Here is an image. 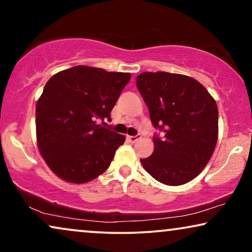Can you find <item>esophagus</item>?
Segmentation results:
<instances>
[{"instance_id": "1", "label": "esophagus", "mask_w": 252, "mask_h": 252, "mask_svg": "<svg viewBox=\"0 0 252 252\" xmlns=\"http://www.w3.org/2000/svg\"><path fill=\"white\" fill-rule=\"evenodd\" d=\"M141 139V136L140 135H136V136H127V140L129 141L130 143H135L136 141H139Z\"/></svg>"}]
</instances>
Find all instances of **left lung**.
<instances>
[{
    "instance_id": "1",
    "label": "left lung",
    "mask_w": 252,
    "mask_h": 252,
    "mask_svg": "<svg viewBox=\"0 0 252 252\" xmlns=\"http://www.w3.org/2000/svg\"><path fill=\"white\" fill-rule=\"evenodd\" d=\"M136 86L149 109L154 153L141 164L151 177L167 186L187 184L211 159L218 141V106L194 78L168 72H143Z\"/></svg>"
}]
</instances>
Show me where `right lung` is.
<instances>
[{
  "label": "right lung",
  "mask_w": 252,
  "mask_h": 252,
  "mask_svg": "<svg viewBox=\"0 0 252 252\" xmlns=\"http://www.w3.org/2000/svg\"><path fill=\"white\" fill-rule=\"evenodd\" d=\"M130 73L78 65L54 74L36 102V142L62 180L85 184L110 166L125 136L96 124L108 119ZM106 125L105 123H103Z\"/></svg>",
  "instance_id": "right-lung-1"
}]
</instances>
